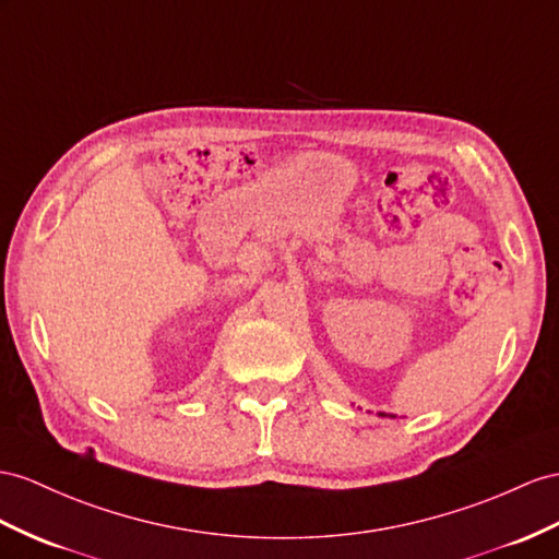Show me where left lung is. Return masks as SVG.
<instances>
[{"label": "left lung", "instance_id": "obj_1", "mask_svg": "<svg viewBox=\"0 0 559 559\" xmlns=\"http://www.w3.org/2000/svg\"><path fill=\"white\" fill-rule=\"evenodd\" d=\"M380 416H384V413H380ZM390 418H394V416H390Z\"/></svg>", "mask_w": 559, "mask_h": 559}]
</instances>
